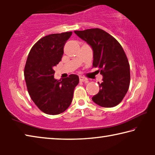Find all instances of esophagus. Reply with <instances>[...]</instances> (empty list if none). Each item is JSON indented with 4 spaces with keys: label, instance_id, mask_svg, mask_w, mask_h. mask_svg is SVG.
<instances>
[{
    "label": "esophagus",
    "instance_id": "esophagus-1",
    "mask_svg": "<svg viewBox=\"0 0 155 155\" xmlns=\"http://www.w3.org/2000/svg\"><path fill=\"white\" fill-rule=\"evenodd\" d=\"M79 80H80L81 82H85V83L88 82L87 78L83 77H82V76H80V77H79Z\"/></svg>",
    "mask_w": 155,
    "mask_h": 155
}]
</instances>
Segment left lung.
Masks as SVG:
<instances>
[{"instance_id": "left-lung-1", "label": "left lung", "mask_w": 155, "mask_h": 155, "mask_svg": "<svg viewBox=\"0 0 155 155\" xmlns=\"http://www.w3.org/2000/svg\"><path fill=\"white\" fill-rule=\"evenodd\" d=\"M93 50V66L100 68L103 82L92 97L96 104L113 107L121 102L130 85V65L122 46L110 34L100 28L74 31Z\"/></svg>"}]
</instances>
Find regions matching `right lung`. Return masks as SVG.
Segmentation results:
<instances>
[{
	"label": "right lung",
	"instance_id": "1",
	"mask_svg": "<svg viewBox=\"0 0 155 155\" xmlns=\"http://www.w3.org/2000/svg\"><path fill=\"white\" fill-rule=\"evenodd\" d=\"M72 32L51 34L37 41L28 53L25 68L26 84L32 101L41 111L57 115L72 103L79 78L70 74L62 80L54 78V66L64 54V48Z\"/></svg>",
	"mask_w": 155,
	"mask_h": 155
}]
</instances>
